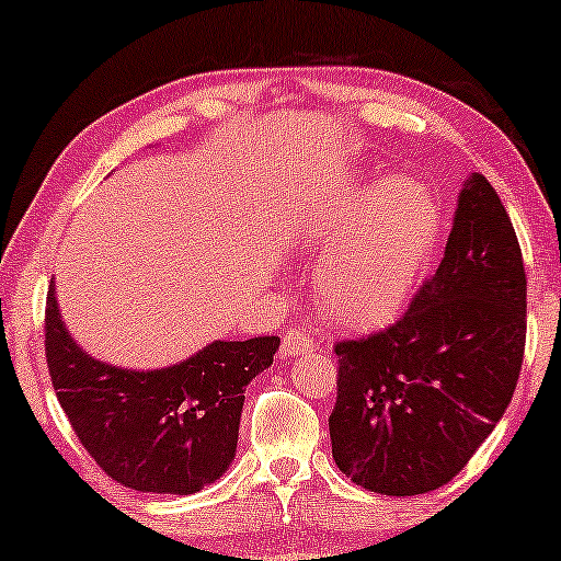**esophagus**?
<instances>
[{
	"mask_svg": "<svg viewBox=\"0 0 561 561\" xmlns=\"http://www.w3.org/2000/svg\"><path fill=\"white\" fill-rule=\"evenodd\" d=\"M313 341H310V335L306 330L300 328H288L286 333H283V345H280V357H298L302 353H313Z\"/></svg>",
	"mask_w": 561,
	"mask_h": 561,
	"instance_id": "1",
	"label": "esophagus"
}]
</instances>
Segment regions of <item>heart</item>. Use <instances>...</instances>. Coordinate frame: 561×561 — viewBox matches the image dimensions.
<instances>
[{"label": "heart", "mask_w": 561, "mask_h": 561, "mask_svg": "<svg viewBox=\"0 0 561 561\" xmlns=\"http://www.w3.org/2000/svg\"><path fill=\"white\" fill-rule=\"evenodd\" d=\"M439 206L425 181L388 176L337 198L302 236L325 251L316 268L320 308L347 328H373L405 306L435 243Z\"/></svg>", "instance_id": "b5f03b06"}]
</instances>
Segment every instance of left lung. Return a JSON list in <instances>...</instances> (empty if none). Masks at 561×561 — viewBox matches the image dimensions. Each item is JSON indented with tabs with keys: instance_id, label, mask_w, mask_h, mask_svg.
<instances>
[{
	"instance_id": "8db88e82",
	"label": "left lung",
	"mask_w": 561,
	"mask_h": 561,
	"mask_svg": "<svg viewBox=\"0 0 561 561\" xmlns=\"http://www.w3.org/2000/svg\"><path fill=\"white\" fill-rule=\"evenodd\" d=\"M527 337V275L497 191L472 173L445 259L398 323L335 345L333 460L360 488H443L507 410Z\"/></svg>"
}]
</instances>
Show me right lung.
Listing matches in <instances>:
<instances>
[{
    "instance_id": "obj_1",
    "label": "right lung",
    "mask_w": 561,
    "mask_h": 561,
    "mask_svg": "<svg viewBox=\"0 0 561 561\" xmlns=\"http://www.w3.org/2000/svg\"><path fill=\"white\" fill-rule=\"evenodd\" d=\"M280 337L216 341L179 365L126 370L81 351L64 325L54 280L44 347L73 433L128 490L194 494L236 457L245 385L273 363Z\"/></svg>"
}]
</instances>
